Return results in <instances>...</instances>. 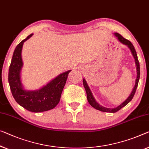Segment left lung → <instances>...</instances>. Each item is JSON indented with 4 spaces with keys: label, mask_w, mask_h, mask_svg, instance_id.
<instances>
[{
    "label": "left lung",
    "mask_w": 149,
    "mask_h": 149,
    "mask_svg": "<svg viewBox=\"0 0 149 149\" xmlns=\"http://www.w3.org/2000/svg\"><path fill=\"white\" fill-rule=\"evenodd\" d=\"M114 35H115V36L117 37L118 40V41L120 42L121 43H123L125 45H127L128 47L130 49V52H131V53L134 58L135 64H136V73H137L136 79V81H135V85L134 86V88H133L132 92L130 93V96L127 97V99H126V100L124 102H123L120 104V105H119L118 106H117V107H116V108H105L97 102L96 100L94 97V96H93L92 93V92H91L90 87L88 86L87 82H86V79H83V84H84V88H85L86 94H87V98H88V101L89 104H90L93 108H94L95 109H96L97 110L102 111V112H112V113H114V112H118V111L119 110H120L122 108H123L126 105H127V104L132 100L133 97H134L135 92H136V90L137 88V86H138V84H139V78H140V65H139L138 57H137V54H136V50H135V49H134V47L133 46L131 42H130V41H128V39H124L121 35L119 34V33H114Z\"/></svg>",
    "instance_id": "8db88e82"
}]
</instances>
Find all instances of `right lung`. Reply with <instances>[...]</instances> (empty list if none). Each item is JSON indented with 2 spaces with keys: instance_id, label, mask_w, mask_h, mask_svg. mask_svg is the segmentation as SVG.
Instances as JSON below:
<instances>
[{
  "instance_id": "right-lung-1",
  "label": "right lung",
  "mask_w": 149,
  "mask_h": 149,
  "mask_svg": "<svg viewBox=\"0 0 149 149\" xmlns=\"http://www.w3.org/2000/svg\"><path fill=\"white\" fill-rule=\"evenodd\" d=\"M33 35L32 33L29 35L15 48L8 70V83L13 96L20 106L30 112H41L52 110L58 104L68 75L72 70L57 75L39 90H25L21 79V72L23 65L21 52L24 42Z\"/></svg>"
}]
</instances>
